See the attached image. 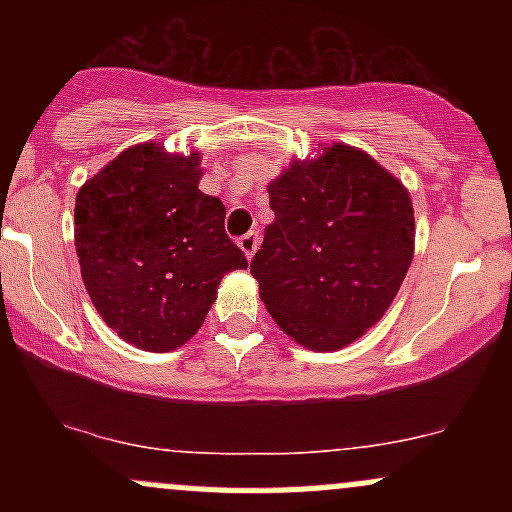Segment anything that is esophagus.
Listing matches in <instances>:
<instances>
[{"mask_svg":"<svg viewBox=\"0 0 512 512\" xmlns=\"http://www.w3.org/2000/svg\"><path fill=\"white\" fill-rule=\"evenodd\" d=\"M238 245H240V250H243L245 255H248V260H250V257L255 255L257 245H260V231H248V233H245V236H240Z\"/></svg>","mask_w":512,"mask_h":512,"instance_id":"obj_1","label":"esophagus"}]
</instances>
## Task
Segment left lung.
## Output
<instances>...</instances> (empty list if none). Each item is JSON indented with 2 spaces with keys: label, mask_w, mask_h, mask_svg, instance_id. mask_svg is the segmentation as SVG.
Returning <instances> with one entry per match:
<instances>
[{
  "label": "left lung",
  "mask_w": 512,
  "mask_h": 512,
  "mask_svg": "<svg viewBox=\"0 0 512 512\" xmlns=\"http://www.w3.org/2000/svg\"><path fill=\"white\" fill-rule=\"evenodd\" d=\"M274 223L250 272L276 325L313 351L361 337L397 296L414 255L402 182L363 151L327 146L269 185Z\"/></svg>",
  "instance_id": "left-lung-1"
}]
</instances>
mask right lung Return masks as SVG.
I'll return each mask as SVG.
<instances>
[{"mask_svg": "<svg viewBox=\"0 0 512 512\" xmlns=\"http://www.w3.org/2000/svg\"><path fill=\"white\" fill-rule=\"evenodd\" d=\"M199 154L122 151L76 195L74 240L105 325L144 351L178 349L202 327L216 286L248 267L221 199L199 190Z\"/></svg>", "mask_w": 512, "mask_h": 512, "instance_id": "right-lung-1", "label": "right lung"}]
</instances>
